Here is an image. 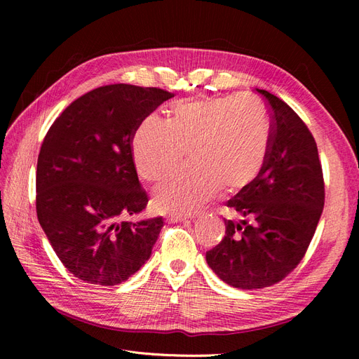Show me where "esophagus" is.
<instances>
[{
  "label": "esophagus",
  "mask_w": 359,
  "mask_h": 359,
  "mask_svg": "<svg viewBox=\"0 0 359 359\" xmlns=\"http://www.w3.org/2000/svg\"><path fill=\"white\" fill-rule=\"evenodd\" d=\"M168 222H170V223H184V222H190V219L189 217H186V215H168V219H166Z\"/></svg>",
  "instance_id": "1"
}]
</instances>
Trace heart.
Returning <instances> with one entry per match:
<instances>
[{
  "label": "heart",
  "mask_w": 359,
  "mask_h": 359,
  "mask_svg": "<svg viewBox=\"0 0 359 359\" xmlns=\"http://www.w3.org/2000/svg\"><path fill=\"white\" fill-rule=\"evenodd\" d=\"M271 148L265 106L255 97H203L178 102L169 121L157 115L140 123L133 140L139 177L160 182L186 161L193 166L156 190L154 206L172 214H193L223 187L238 191L262 173Z\"/></svg>",
  "instance_id": "b5f03b06"
}]
</instances>
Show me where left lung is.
Instances as JSON below:
<instances>
[{
  "instance_id": "8db88e82",
  "label": "left lung",
  "mask_w": 359,
  "mask_h": 359,
  "mask_svg": "<svg viewBox=\"0 0 359 359\" xmlns=\"http://www.w3.org/2000/svg\"><path fill=\"white\" fill-rule=\"evenodd\" d=\"M269 106L271 148L259 178L226 202V235L206 252L224 283L262 289L297 268L316 232L325 202L318 145L306 123L277 95L257 90Z\"/></svg>"
}]
</instances>
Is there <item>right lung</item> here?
I'll return each mask as SVG.
<instances>
[{"instance_id":"obj_1","label":"right lung","mask_w":359,"mask_h":359,"mask_svg":"<svg viewBox=\"0 0 359 359\" xmlns=\"http://www.w3.org/2000/svg\"><path fill=\"white\" fill-rule=\"evenodd\" d=\"M170 97L156 86H99L69 104L43 139L37 219L62 265L85 283H123L151 256L161 217L124 220L148 203L135 166L133 137Z\"/></svg>"}]
</instances>
